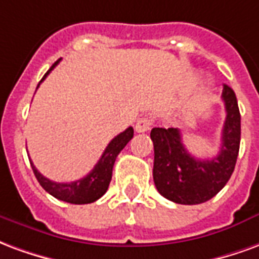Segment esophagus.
Returning <instances> with one entry per match:
<instances>
[{
  "label": "esophagus",
  "mask_w": 259,
  "mask_h": 259,
  "mask_svg": "<svg viewBox=\"0 0 259 259\" xmlns=\"http://www.w3.org/2000/svg\"><path fill=\"white\" fill-rule=\"evenodd\" d=\"M152 127V120L148 117H141L135 122V131L137 132H146Z\"/></svg>",
  "instance_id": "1"
}]
</instances>
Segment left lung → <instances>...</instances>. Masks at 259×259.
<instances>
[{"label":"left lung","instance_id":"obj_1","mask_svg":"<svg viewBox=\"0 0 259 259\" xmlns=\"http://www.w3.org/2000/svg\"><path fill=\"white\" fill-rule=\"evenodd\" d=\"M226 118L218 156L194 158L182 143L178 128H153V179L158 193L178 204H200L212 199L229 181L240 148V111L235 91H222Z\"/></svg>","mask_w":259,"mask_h":259}]
</instances>
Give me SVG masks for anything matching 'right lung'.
I'll return each instance as SVG.
<instances>
[{"label": "right lung", "instance_id": "add662e5", "mask_svg": "<svg viewBox=\"0 0 259 259\" xmlns=\"http://www.w3.org/2000/svg\"><path fill=\"white\" fill-rule=\"evenodd\" d=\"M59 60L55 62L52 67L45 73L42 80L38 82V87L45 80V77L52 71L55 66L59 63ZM132 137H134V128L128 127L125 131H122L116 138H113L110 143L107 145V148L105 149L102 157L99 158V161L94 167V169L88 175H85L84 178L77 179L74 182H67V184L54 182L51 179L45 178L44 175H41L38 172V169L34 167L31 160H30V164H31L33 172L37 181L39 182V185L48 193L52 194L55 199L62 200V201H66V203H70V204H90V203H94L98 199H101L102 196L106 193L109 184L111 181L113 165H114L117 156L122 149L125 148V145L131 141Z\"/></svg>", "mask_w": 259, "mask_h": 259}]
</instances>
